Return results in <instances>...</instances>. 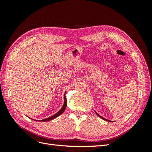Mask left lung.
I'll return each mask as SVG.
<instances>
[{
    "label": "left lung",
    "instance_id": "obj_1",
    "mask_svg": "<svg viewBox=\"0 0 152 152\" xmlns=\"http://www.w3.org/2000/svg\"><path fill=\"white\" fill-rule=\"evenodd\" d=\"M96 114H97V115H98V116H99V117L100 118H102V119H103V120H105V121H108V122H113V121H108V120H107V119H106V118H104L102 117V116H100V115H99V114H98V113H96Z\"/></svg>",
    "mask_w": 152,
    "mask_h": 152
}]
</instances>
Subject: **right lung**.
Listing matches in <instances>:
<instances>
[{"label": "right lung", "instance_id": "1", "mask_svg": "<svg viewBox=\"0 0 152 152\" xmlns=\"http://www.w3.org/2000/svg\"><path fill=\"white\" fill-rule=\"evenodd\" d=\"M64 100H65V102H64V104H63V107H62L60 110H59V111H58L56 114H54V115H53V116H51V117H49V118L43 119V120H41V121H41V122H47V121H51V120H53V119H54V118H56V117H58V116L60 115H61V114L63 113V112L65 111V108H66V103H67V102H66V96H65V95H64Z\"/></svg>", "mask_w": 152, "mask_h": 152}]
</instances>
